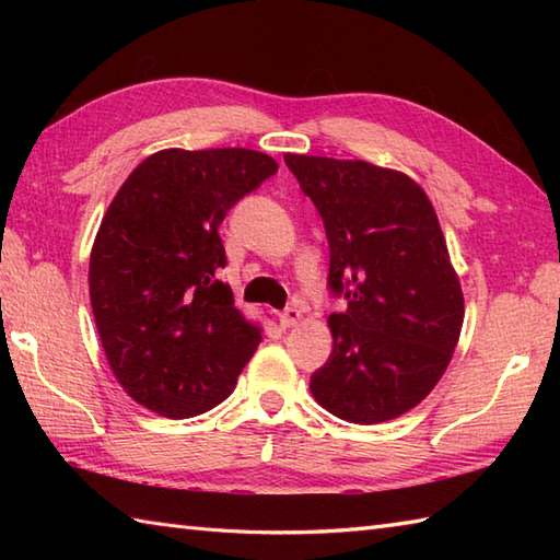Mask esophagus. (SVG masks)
<instances>
[{
  "label": "esophagus",
  "mask_w": 560,
  "mask_h": 560,
  "mask_svg": "<svg viewBox=\"0 0 560 560\" xmlns=\"http://www.w3.org/2000/svg\"><path fill=\"white\" fill-rule=\"evenodd\" d=\"M301 317H303L301 307L291 305V307H287V311H283V313H279V323H281V327H295V325L301 323Z\"/></svg>",
  "instance_id": "34e87169"
}]
</instances>
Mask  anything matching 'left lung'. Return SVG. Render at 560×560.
<instances>
[{
	"label": "left lung",
	"instance_id": "1",
	"mask_svg": "<svg viewBox=\"0 0 560 560\" xmlns=\"http://www.w3.org/2000/svg\"><path fill=\"white\" fill-rule=\"evenodd\" d=\"M325 223L335 349L311 392L349 423L413 409L455 353L464 295L431 199L409 175L365 161L283 156Z\"/></svg>",
	"mask_w": 560,
	"mask_h": 560
}]
</instances>
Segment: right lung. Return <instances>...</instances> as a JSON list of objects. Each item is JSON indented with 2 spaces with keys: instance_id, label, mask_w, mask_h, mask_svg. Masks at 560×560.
Listing matches in <instances>:
<instances>
[{
  "instance_id": "right-lung-1",
  "label": "right lung",
  "mask_w": 560,
  "mask_h": 560,
  "mask_svg": "<svg viewBox=\"0 0 560 560\" xmlns=\"http://www.w3.org/2000/svg\"><path fill=\"white\" fill-rule=\"evenodd\" d=\"M249 149H165L110 201L91 249L89 293L117 383L141 407L189 419L235 387L259 329L219 281V225L277 173Z\"/></svg>"
}]
</instances>
